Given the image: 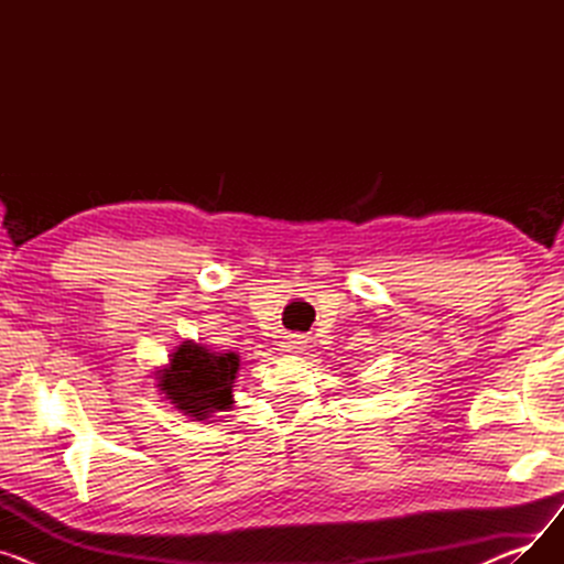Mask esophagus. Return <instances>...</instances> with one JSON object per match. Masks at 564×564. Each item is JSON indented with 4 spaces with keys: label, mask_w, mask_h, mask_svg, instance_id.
<instances>
[{
    "label": "esophagus",
    "mask_w": 564,
    "mask_h": 564,
    "mask_svg": "<svg viewBox=\"0 0 564 564\" xmlns=\"http://www.w3.org/2000/svg\"><path fill=\"white\" fill-rule=\"evenodd\" d=\"M281 347H283V351H288V354H297V351L304 349V340H302V336H288Z\"/></svg>",
    "instance_id": "1"
}]
</instances>
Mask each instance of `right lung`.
Returning a JSON list of instances; mask_svg holds the SVG:
<instances>
[{"label": "right lung", "mask_w": 564, "mask_h": 564, "mask_svg": "<svg viewBox=\"0 0 564 564\" xmlns=\"http://www.w3.org/2000/svg\"><path fill=\"white\" fill-rule=\"evenodd\" d=\"M237 368L240 357L235 351L217 354L187 340L173 351L171 366L158 377V387L185 416L189 413L203 421L215 411L230 409Z\"/></svg>", "instance_id": "right-lung-1"}]
</instances>
